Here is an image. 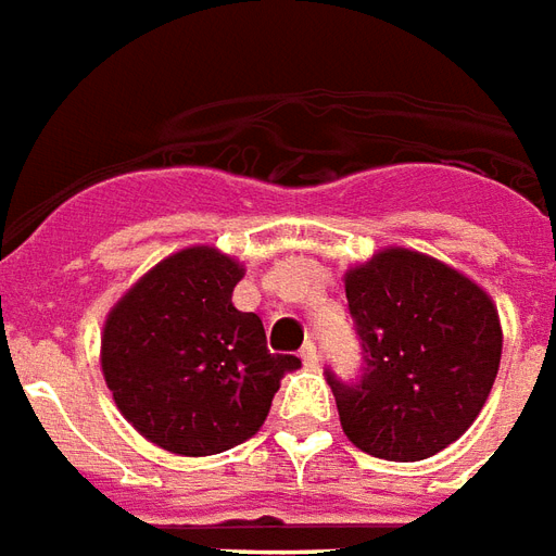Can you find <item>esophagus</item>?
Here are the masks:
<instances>
[{
  "mask_svg": "<svg viewBox=\"0 0 556 556\" xmlns=\"http://www.w3.org/2000/svg\"><path fill=\"white\" fill-rule=\"evenodd\" d=\"M299 355H302V362H305L307 367H314V364H319V350H317V343H314V340H307Z\"/></svg>",
  "mask_w": 556,
  "mask_h": 556,
  "instance_id": "obj_1",
  "label": "esophagus"
}]
</instances>
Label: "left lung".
Masks as SVG:
<instances>
[{
    "mask_svg": "<svg viewBox=\"0 0 556 556\" xmlns=\"http://www.w3.org/2000/svg\"><path fill=\"white\" fill-rule=\"evenodd\" d=\"M362 370L328 367L355 447L391 462L435 456L480 415L501 364L492 299L427 254L388 249L346 275Z\"/></svg>",
    "mask_w": 556,
    "mask_h": 556,
    "instance_id": "obj_1",
    "label": "left lung"
}]
</instances>
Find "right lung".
Masks as SVG:
<instances>
[{"label":"right lung","mask_w":556,"mask_h":556,"mask_svg":"<svg viewBox=\"0 0 556 556\" xmlns=\"http://www.w3.org/2000/svg\"><path fill=\"white\" fill-rule=\"evenodd\" d=\"M242 278L216 249H186L150 269L103 328V372L121 415L180 456L251 439L295 355L269 352L257 314L230 295Z\"/></svg>","instance_id":"add662e5"}]
</instances>
